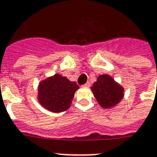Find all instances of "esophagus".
<instances>
[{
    "label": "esophagus",
    "mask_w": 157,
    "mask_h": 157,
    "mask_svg": "<svg viewBox=\"0 0 157 157\" xmlns=\"http://www.w3.org/2000/svg\"><path fill=\"white\" fill-rule=\"evenodd\" d=\"M91 86V83H89V82H87V83L84 84V85H83V87H86V88H89Z\"/></svg>",
    "instance_id": "obj_1"
}]
</instances>
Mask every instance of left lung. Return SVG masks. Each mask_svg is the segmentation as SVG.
<instances>
[{
	"label": "left lung",
	"instance_id": "8db88e82",
	"mask_svg": "<svg viewBox=\"0 0 157 157\" xmlns=\"http://www.w3.org/2000/svg\"><path fill=\"white\" fill-rule=\"evenodd\" d=\"M91 90L98 104L105 109L117 105L124 97L123 87L108 74L99 75Z\"/></svg>",
	"mask_w": 157,
	"mask_h": 157
}]
</instances>
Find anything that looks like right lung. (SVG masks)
<instances>
[{
	"mask_svg": "<svg viewBox=\"0 0 157 157\" xmlns=\"http://www.w3.org/2000/svg\"><path fill=\"white\" fill-rule=\"evenodd\" d=\"M78 88L75 82L55 74L39 83L37 98L44 108L52 113H61L69 109Z\"/></svg>",
	"mask_w": 157,
	"mask_h": 157,
	"instance_id": "obj_1",
	"label": "right lung"
}]
</instances>
